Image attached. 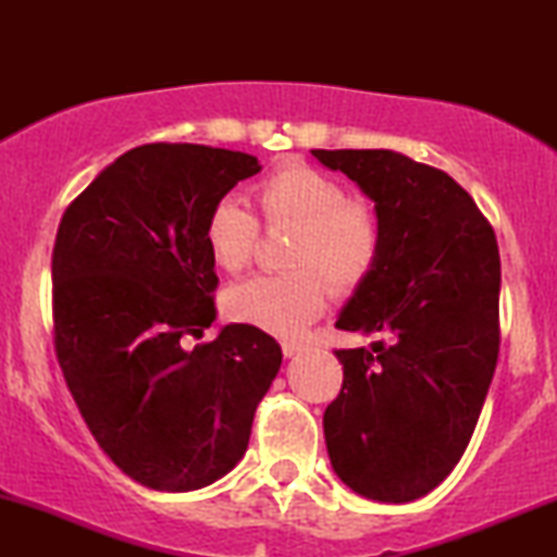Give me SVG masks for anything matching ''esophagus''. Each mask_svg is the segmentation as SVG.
I'll return each instance as SVG.
<instances>
[{
    "label": "esophagus",
    "instance_id": "1",
    "mask_svg": "<svg viewBox=\"0 0 557 557\" xmlns=\"http://www.w3.org/2000/svg\"><path fill=\"white\" fill-rule=\"evenodd\" d=\"M281 349H284V357H296L299 352H304V345H299V342H284Z\"/></svg>",
    "mask_w": 557,
    "mask_h": 557
}]
</instances>
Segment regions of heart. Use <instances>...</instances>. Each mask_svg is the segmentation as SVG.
Segmentation results:
<instances>
[{"label":"heart","mask_w":557,"mask_h":557,"mask_svg":"<svg viewBox=\"0 0 557 557\" xmlns=\"http://www.w3.org/2000/svg\"><path fill=\"white\" fill-rule=\"evenodd\" d=\"M263 223L296 231L284 276H253L225 292V314L238 324L296 337L322 314L330 288L349 296L377 269L383 225L368 200L349 197L337 177L307 164H284L256 189ZM258 220L235 197L212 205L205 223L212 263L227 273L248 269L258 246Z\"/></svg>","instance_id":"b5f03b06"}]
</instances>
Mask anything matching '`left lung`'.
<instances>
[{"label":"left lung","instance_id":"8db88e82","mask_svg":"<svg viewBox=\"0 0 557 557\" xmlns=\"http://www.w3.org/2000/svg\"><path fill=\"white\" fill-rule=\"evenodd\" d=\"M375 202L377 269L339 330L342 391L324 410L332 469L375 502H413L451 474L476 429L499 355V250L461 185L391 149H311Z\"/></svg>","mask_w":557,"mask_h":557}]
</instances>
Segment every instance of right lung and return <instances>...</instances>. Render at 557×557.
<instances>
[{
	"instance_id": "add662e5",
	"label": "right lung",
	"mask_w": 557,
	"mask_h": 557,
	"mask_svg": "<svg viewBox=\"0 0 557 557\" xmlns=\"http://www.w3.org/2000/svg\"><path fill=\"white\" fill-rule=\"evenodd\" d=\"M261 172L256 157L202 144H144L106 166L60 220L52 248L55 355L75 406L109 459L149 490L193 492L248 448L281 347L215 322L205 223Z\"/></svg>"
}]
</instances>
